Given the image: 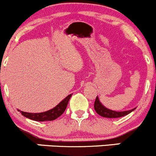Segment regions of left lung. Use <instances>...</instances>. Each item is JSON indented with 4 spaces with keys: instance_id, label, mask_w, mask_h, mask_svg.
Listing matches in <instances>:
<instances>
[{
    "instance_id": "8db88e82",
    "label": "left lung",
    "mask_w": 156,
    "mask_h": 156,
    "mask_svg": "<svg viewBox=\"0 0 156 156\" xmlns=\"http://www.w3.org/2000/svg\"><path fill=\"white\" fill-rule=\"evenodd\" d=\"M94 108H95L97 114H98L100 116L108 118H121V117H124L125 116V115H128V114H130L131 112L135 110V108L130 111H125V112H115V111L110 110V109H108L107 108L104 107V106L101 104L98 97H96V98H95V100Z\"/></svg>"
}]
</instances>
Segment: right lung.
<instances>
[{"instance_id":"obj_1","label":"right lung","mask_w":156,"mask_h":156,"mask_svg":"<svg viewBox=\"0 0 156 156\" xmlns=\"http://www.w3.org/2000/svg\"><path fill=\"white\" fill-rule=\"evenodd\" d=\"M71 95H69L68 96L66 97L62 101L59 103L56 107L48 112H42V113H28V112H24L22 111H19L22 115L25 116L26 118H29L31 120L36 121H54L59 118L61 115L64 112V111L67 108V104L70 100Z\"/></svg>"}]
</instances>
